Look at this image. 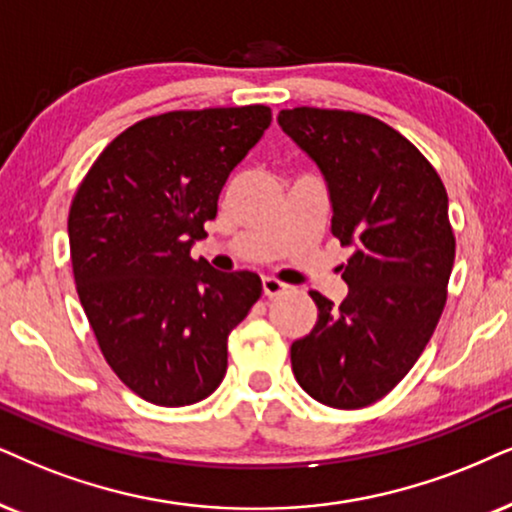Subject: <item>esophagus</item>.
<instances>
[{"label": "esophagus", "instance_id": "esophagus-1", "mask_svg": "<svg viewBox=\"0 0 512 512\" xmlns=\"http://www.w3.org/2000/svg\"><path fill=\"white\" fill-rule=\"evenodd\" d=\"M286 288H288L286 283H281L278 278H271V276L262 278V290H264V295H267V297H276V295L286 293Z\"/></svg>", "mask_w": 512, "mask_h": 512}]
</instances>
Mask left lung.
I'll return each mask as SVG.
<instances>
[{
  "instance_id": "1",
  "label": "left lung",
  "mask_w": 512,
  "mask_h": 512,
  "mask_svg": "<svg viewBox=\"0 0 512 512\" xmlns=\"http://www.w3.org/2000/svg\"><path fill=\"white\" fill-rule=\"evenodd\" d=\"M278 125L319 167L331 234L352 248L340 307L309 290L319 319L290 345L297 383L333 409L383 399L411 371L446 302L456 241L446 189L423 153L364 113L293 108Z\"/></svg>"
}]
</instances>
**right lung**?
Returning <instances> with one entry per match:
<instances>
[{"label": "right lung", "mask_w": 512, "mask_h": 512, "mask_svg": "<svg viewBox=\"0 0 512 512\" xmlns=\"http://www.w3.org/2000/svg\"><path fill=\"white\" fill-rule=\"evenodd\" d=\"M267 106L155 115L103 148L68 215L77 295L103 357L141 399L189 406L226 373V338L262 295L252 271L193 260Z\"/></svg>", "instance_id": "obj_1"}]
</instances>
